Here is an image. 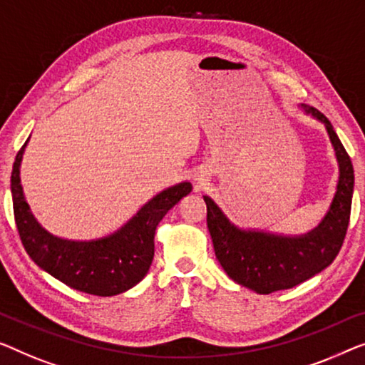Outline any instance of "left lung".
Segmentation results:
<instances>
[{"label":"left lung","instance_id":"obj_1","mask_svg":"<svg viewBox=\"0 0 365 365\" xmlns=\"http://www.w3.org/2000/svg\"><path fill=\"white\" fill-rule=\"evenodd\" d=\"M300 108L324 124L339 167L333 201L317 227L304 235L244 230L231 222L208 195L203 197L216 259L230 279L260 295L287 290L324 270L338 255L349 225L354 192L352 162L329 119L313 106L302 103Z\"/></svg>","mask_w":365,"mask_h":365}]
</instances>
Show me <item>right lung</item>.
<instances>
[{
  "label": "right lung",
  "instance_id": "right-lung-1",
  "mask_svg": "<svg viewBox=\"0 0 365 365\" xmlns=\"http://www.w3.org/2000/svg\"><path fill=\"white\" fill-rule=\"evenodd\" d=\"M27 140L16 155L11 195L16 226L29 257L62 284L90 295L113 297L138 285L154 259L157 226L168 210L192 192V183L182 182L162 190L111 235L90 241L65 239L47 231L26 201L21 162Z\"/></svg>",
  "mask_w": 365,
  "mask_h": 365
}]
</instances>
